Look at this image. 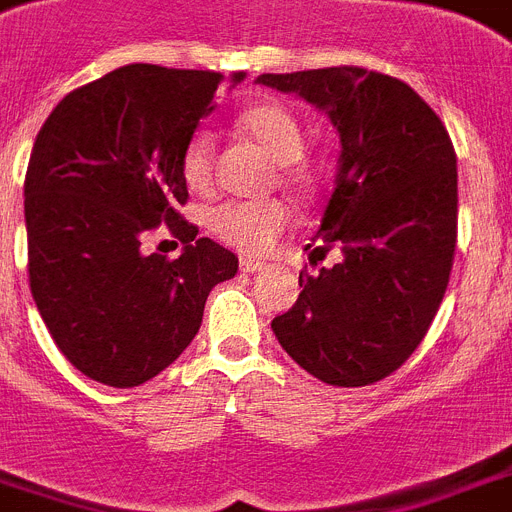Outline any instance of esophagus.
Returning a JSON list of instances; mask_svg holds the SVG:
<instances>
[{
  "mask_svg": "<svg viewBox=\"0 0 512 512\" xmlns=\"http://www.w3.org/2000/svg\"><path fill=\"white\" fill-rule=\"evenodd\" d=\"M239 265H242L244 273H257V270L265 268V265L260 263V260H252V257H242V260H239Z\"/></svg>",
  "mask_w": 512,
  "mask_h": 512,
  "instance_id": "34e87169",
  "label": "esophagus"
}]
</instances>
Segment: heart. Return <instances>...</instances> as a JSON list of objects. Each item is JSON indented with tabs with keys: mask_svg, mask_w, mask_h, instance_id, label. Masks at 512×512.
<instances>
[{
	"mask_svg": "<svg viewBox=\"0 0 512 512\" xmlns=\"http://www.w3.org/2000/svg\"><path fill=\"white\" fill-rule=\"evenodd\" d=\"M239 127L273 161H278V179L289 190L307 192L317 179L315 163L304 158V127L289 106L281 101L252 103L239 114ZM216 145L210 132L200 130L182 150V179L195 192H208L213 184ZM291 213L281 200H249V203H221L208 213V229L247 255H263L278 234L289 226Z\"/></svg>",
	"mask_w": 512,
	"mask_h": 512,
	"instance_id": "1",
	"label": "heart"
}]
</instances>
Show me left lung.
<instances>
[{
	"label": "left lung",
	"mask_w": 512,
	"mask_h": 512,
	"mask_svg": "<svg viewBox=\"0 0 512 512\" xmlns=\"http://www.w3.org/2000/svg\"><path fill=\"white\" fill-rule=\"evenodd\" d=\"M328 114L341 140L336 190L307 244L343 260L299 273L302 294L270 322L317 380L362 388L401 367L427 336L453 268L458 169L445 124L414 88L362 67L260 75Z\"/></svg>",
	"instance_id": "left-lung-1"
}]
</instances>
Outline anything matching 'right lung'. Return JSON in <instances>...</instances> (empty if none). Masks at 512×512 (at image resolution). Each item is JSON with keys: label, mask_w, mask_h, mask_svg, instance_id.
Masks as SVG:
<instances>
[{"label": "right lung", "mask_w": 512, "mask_h": 512, "mask_svg": "<svg viewBox=\"0 0 512 512\" xmlns=\"http://www.w3.org/2000/svg\"><path fill=\"white\" fill-rule=\"evenodd\" d=\"M244 72L231 75L242 83ZM223 75L127 64L72 90L38 132L25 174L30 294L72 367L135 388L179 359L234 252L203 236L187 203L182 150ZM166 222L185 244L166 261L142 236Z\"/></svg>", "instance_id": "obj_1"}]
</instances>
